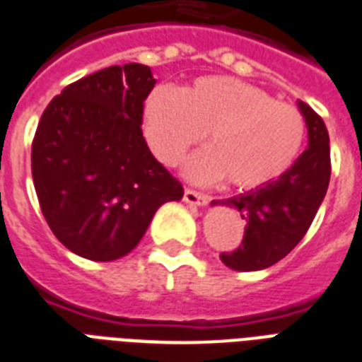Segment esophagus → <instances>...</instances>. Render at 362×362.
<instances>
[{"instance_id": "obj_1", "label": "esophagus", "mask_w": 362, "mask_h": 362, "mask_svg": "<svg viewBox=\"0 0 362 362\" xmlns=\"http://www.w3.org/2000/svg\"><path fill=\"white\" fill-rule=\"evenodd\" d=\"M183 200L187 204H192V206H206L207 202H209V196L204 194V192H196L192 189H185Z\"/></svg>"}]
</instances>
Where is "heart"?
<instances>
[{"instance_id":"heart-1","label":"heart","mask_w":362,"mask_h":362,"mask_svg":"<svg viewBox=\"0 0 362 362\" xmlns=\"http://www.w3.org/2000/svg\"><path fill=\"white\" fill-rule=\"evenodd\" d=\"M145 136L166 166L206 134L209 149L187 164L194 181L257 189L277 179L302 147L306 122L293 105L232 77H202L181 92L158 88L145 102Z\"/></svg>"}]
</instances>
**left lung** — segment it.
Here are the masks:
<instances>
[{
	"label": "left lung",
	"mask_w": 362,
	"mask_h": 362,
	"mask_svg": "<svg viewBox=\"0 0 362 362\" xmlns=\"http://www.w3.org/2000/svg\"><path fill=\"white\" fill-rule=\"evenodd\" d=\"M308 126V147L287 172L268 185L238 194L225 204L245 221L242 245L221 260L238 272H255L276 264L298 245L312 225L330 181L329 132L308 103L298 102Z\"/></svg>",
	"instance_id": "left-lung-1"
}]
</instances>
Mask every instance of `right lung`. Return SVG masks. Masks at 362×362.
<instances>
[{
  "label": "right lung",
  "instance_id": "add662e5",
  "mask_svg": "<svg viewBox=\"0 0 362 362\" xmlns=\"http://www.w3.org/2000/svg\"><path fill=\"white\" fill-rule=\"evenodd\" d=\"M149 66L124 64L75 81L47 105L32 143L39 206L79 257L107 262L136 247L156 209L183 187L143 137Z\"/></svg>",
  "mask_w": 362,
  "mask_h": 362
}]
</instances>
